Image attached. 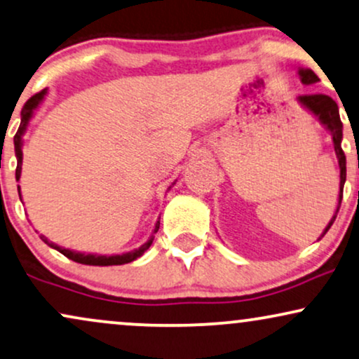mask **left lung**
Masks as SVG:
<instances>
[{
  "mask_svg": "<svg viewBox=\"0 0 359 359\" xmlns=\"http://www.w3.org/2000/svg\"><path fill=\"white\" fill-rule=\"evenodd\" d=\"M300 74V79L303 84H315L318 83V76L315 74L311 69H300L298 71ZM300 102L303 106H306L313 114H316L320 117V121L328 127L333 134V144H334V151H337L338 156V162H339V201H338V208L337 213L333 215V219L328 224V226L325 229L323 235L328 232L330 226L333 225L334 219H337L339 205H341V198H343V185L344 180H346V157H344V152L341 149V139H343V124L341 119H339V111H338V104L333 101L330 96H325V94H305V96H300ZM321 235V237H323Z\"/></svg>",
  "mask_w": 359,
  "mask_h": 359,
  "instance_id": "obj_1",
  "label": "left lung"
}]
</instances>
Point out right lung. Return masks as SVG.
Segmentation results:
<instances>
[{
  "label": "right lung",
  "instance_id": "1",
  "mask_svg": "<svg viewBox=\"0 0 359 359\" xmlns=\"http://www.w3.org/2000/svg\"><path fill=\"white\" fill-rule=\"evenodd\" d=\"M44 94H46V89L39 90V93H36L33 97H29L28 101H26L25 106H22V111H21V124H20V129H18V133L15 135V152H16V158H18V165H16V180H20V175H21V162H22V151H21V135L25 133L26 129V124H28L31 114H33V109H36V106L41 102V99L44 97ZM20 190V187H18ZM158 225H161V222H157L156 225V230H154V233L158 230ZM44 242H46L49 247L56 248L57 252H61L62 255L69 258L72 262H78V263H83V265H99V266H109V265H124V263H129L135 260V258H139L142 255L144 252L149 250V247H151L152 242H154V237H151L147 243H144L142 247L139 248V250H134V252H129V253H122V255H112V257H104V255H84V253H76V252H71V250H66V248H61L57 247V245H54L51 242H48V238L43 237Z\"/></svg>",
  "mask_w": 359,
  "mask_h": 359
}]
</instances>
